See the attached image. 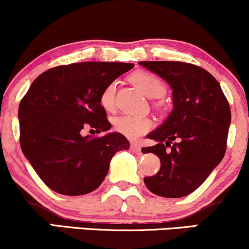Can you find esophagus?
Returning a JSON list of instances; mask_svg holds the SVG:
<instances>
[{"mask_svg": "<svg viewBox=\"0 0 249 249\" xmlns=\"http://www.w3.org/2000/svg\"><path fill=\"white\" fill-rule=\"evenodd\" d=\"M131 151H132L134 154H142V148L137 144H131Z\"/></svg>", "mask_w": 249, "mask_h": 249, "instance_id": "obj_1", "label": "esophagus"}]
</instances>
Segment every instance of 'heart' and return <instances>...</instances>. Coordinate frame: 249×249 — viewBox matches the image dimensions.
I'll list each match as a JSON object with an SVG mask.
<instances>
[{
  "mask_svg": "<svg viewBox=\"0 0 249 249\" xmlns=\"http://www.w3.org/2000/svg\"><path fill=\"white\" fill-rule=\"evenodd\" d=\"M132 81L142 92L150 98H159L166 93V87L161 79L151 72L139 71L132 76ZM116 88L117 82L113 81L108 83L104 90L102 91L99 102L103 108L107 111H112L116 104ZM117 132L124 134L125 137L131 139L138 138L142 134L146 133L151 128V121L146 117L133 116V115H122L116 117L113 121Z\"/></svg>",
  "mask_w": 249,
  "mask_h": 249,
  "instance_id": "1",
  "label": "heart"
}]
</instances>
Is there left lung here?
Masks as SVG:
<instances>
[{"instance_id": "8db88e82", "label": "left lung", "mask_w": 249, "mask_h": 249, "mask_svg": "<svg viewBox=\"0 0 249 249\" xmlns=\"http://www.w3.org/2000/svg\"><path fill=\"white\" fill-rule=\"evenodd\" d=\"M139 64L161 77L172 89L173 110L147 134L157 142L142 147L160 159V170L144 182L151 192L181 198L194 192L224 158L231 108L221 87L208 71L182 62Z\"/></svg>"}]
</instances>
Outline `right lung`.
<instances>
[{
    "instance_id": "right-lung-1",
    "label": "right lung",
    "mask_w": 249,
    "mask_h": 249,
    "mask_svg": "<svg viewBox=\"0 0 249 249\" xmlns=\"http://www.w3.org/2000/svg\"><path fill=\"white\" fill-rule=\"evenodd\" d=\"M132 68V63H73L47 70L30 85L18 107L19 142L53 191L71 196L92 192L107 177L115 153L130 148L119 132L84 137L81 130H110L99 97L108 83Z\"/></svg>"
}]
</instances>
